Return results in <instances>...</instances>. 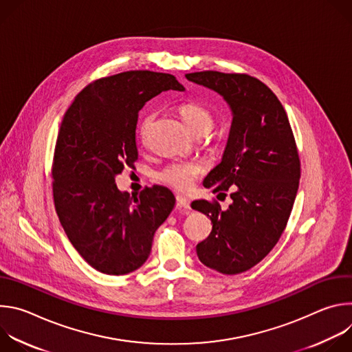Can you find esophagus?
Segmentation results:
<instances>
[{
  "label": "esophagus",
  "mask_w": 352,
  "mask_h": 352,
  "mask_svg": "<svg viewBox=\"0 0 352 352\" xmlns=\"http://www.w3.org/2000/svg\"><path fill=\"white\" fill-rule=\"evenodd\" d=\"M177 206L181 208V209H185V210H189L190 209V204L189 200L182 197V196H177Z\"/></svg>",
  "instance_id": "esophagus-1"
}]
</instances>
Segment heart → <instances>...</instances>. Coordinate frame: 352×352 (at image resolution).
Returning a JSON list of instances; mask_svg holds the SVG:
<instances>
[{
    "instance_id": "heart-1",
    "label": "heart",
    "mask_w": 352,
    "mask_h": 352,
    "mask_svg": "<svg viewBox=\"0 0 352 352\" xmlns=\"http://www.w3.org/2000/svg\"><path fill=\"white\" fill-rule=\"evenodd\" d=\"M179 113L188 126L196 135H205L212 131L214 125V116L209 107L197 102H186L179 106ZM156 114H148L142 124L140 133H146L148 126L155 121ZM202 173V166L195 162H175L170 163L156 174V179L178 192H188L195 179Z\"/></svg>"
}]
</instances>
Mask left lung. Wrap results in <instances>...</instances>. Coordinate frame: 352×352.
I'll return each mask as SVG.
<instances>
[{
    "label": "left lung",
    "instance_id": "1",
    "mask_svg": "<svg viewBox=\"0 0 352 352\" xmlns=\"http://www.w3.org/2000/svg\"><path fill=\"white\" fill-rule=\"evenodd\" d=\"M185 76L220 93L232 110L223 160L204 182L213 193L230 190L232 204L221 210L217 200H196L192 209L213 224L196 245L199 261L238 274L266 258L287 227L300 177L295 138L280 100L259 79L217 71Z\"/></svg>",
    "mask_w": 352,
    "mask_h": 352
}]
</instances>
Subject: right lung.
Here are the masks:
<instances>
[{"instance_id":"1","label":"right lung","mask_w":352,"mask_h":352,"mask_svg":"<svg viewBox=\"0 0 352 352\" xmlns=\"http://www.w3.org/2000/svg\"><path fill=\"white\" fill-rule=\"evenodd\" d=\"M177 78L126 71L89 83L64 114L52 166L54 206L79 255L97 272L128 274L148 258L156 230L175 205L164 186L120 192L116 175L138 160L140 109Z\"/></svg>"}]
</instances>
